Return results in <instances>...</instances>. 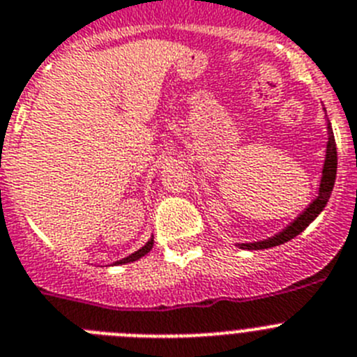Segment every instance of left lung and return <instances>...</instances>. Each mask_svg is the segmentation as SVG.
Instances as JSON below:
<instances>
[{
  "label": "left lung",
  "instance_id": "1",
  "mask_svg": "<svg viewBox=\"0 0 357 357\" xmlns=\"http://www.w3.org/2000/svg\"><path fill=\"white\" fill-rule=\"evenodd\" d=\"M327 132H328V142H327V151H325V161L324 169H321V179H320V190L318 196L312 199L307 208L303 210L291 225H287L280 234L273 235V237L264 238V241H257V243H243L237 244L241 250H268L273 246H280V244L287 243L296 235L302 234L316 217L320 215L321 210L325 208L331 192L334 188V181H336V169H337V154H336V142H334L333 129H331V122H327Z\"/></svg>",
  "mask_w": 357,
  "mask_h": 357
}]
</instances>
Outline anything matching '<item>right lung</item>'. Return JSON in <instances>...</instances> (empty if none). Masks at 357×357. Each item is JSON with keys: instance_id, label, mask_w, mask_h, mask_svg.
<instances>
[{"instance_id": "right-lung-1", "label": "right lung", "mask_w": 357, "mask_h": 357, "mask_svg": "<svg viewBox=\"0 0 357 357\" xmlns=\"http://www.w3.org/2000/svg\"><path fill=\"white\" fill-rule=\"evenodd\" d=\"M153 244H154V237H151L147 241V243H145V246H142L140 250H138V252L131 253V255L126 257V259H122V260H116L114 264H127V262H135V260L142 259V257L147 255V253L151 252V250H153Z\"/></svg>"}]
</instances>
